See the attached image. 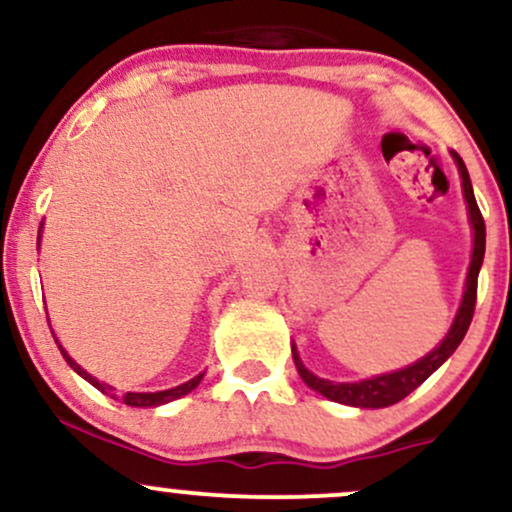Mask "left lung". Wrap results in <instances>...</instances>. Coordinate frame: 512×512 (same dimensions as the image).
Segmentation results:
<instances>
[{"label":"left lung","mask_w":512,"mask_h":512,"mask_svg":"<svg viewBox=\"0 0 512 512\" xmlns=\"http://www.w3.org/2000/svg\"><path fill=\"white\" fill-rule=\"evenodd\" d=\"M450 156L455 158L457 170H460L464 202H467L469 223H472V231H474L472 262H469L467 281H464V296H462L460 310H457L455 320H452L450 332L445 334V339L436 346V349L428 351L424 358H419V361L411 363V366L392 370V373L375 375V378H368V380H358V383H332V380L317 378L315 373H310V370L303 366L301 356H298L296 351V344H291L293 363H296L298 375H301L303 383L308 385L310 390H315L317 395L332 399V402H339V404H349V407H358V409L390 407V404H397L399 399L407 397L409 392H414L416 387L424 383L428 375L436 373V370L443 366L452 354H455V349L460 346L464 334H467L469 322H472V315H474V305H477V279H479L481 262H484L486 226H484V216H481V211L477 207V199H474L472 180H469L467 166H464L462 158L457 156V151H450Z\"/></svg>","instance_id":"8db88e82"}]
</instances>
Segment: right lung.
Returning a JSON list of instances; mask_svg holds the SVG:
<instances>
[{
	"mask_svg": "<svg viewBox=\"0 0 512 512\" xmlns=\"http://www.w3.org/2000/svg\"><path fill=\"white\" fill-rule=\"evenodd\" d=\"M40 231H43V223H40ZM40 231H38V248H40ZM52 337H55V334H52ZM55 342H57V339H55ZM57 346H60V354L64 356V361H67L69 366H72V368L76 370V373L81 375V378L88 380V383L96 387V390L105 392V395H110L113 399H120V402L129 404V407H161V404L173 402V399H178V397H182V395H187V392L195 390V387H197L199 383H202V378H204V373H199V375H195V378H192V380H187V383H182V385H178V387H170V390H161V392H125V395L117 397L115 392H113V387L101 383V380H96L91 373H86V370L81 368L79 363H76L74 358L69 356L67 351L62 349L60 342H57Z\"/></svg>",
	"mask_w": 512,
	"mask_h": 512,
	"instance_id": "add662e5",
	"label": "right lung"
}]
</instances>
